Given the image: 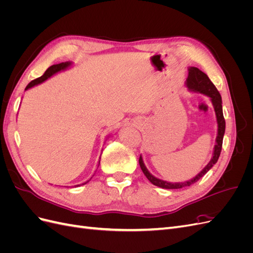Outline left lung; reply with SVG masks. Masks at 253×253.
Instances as JSON below:
<instances>
[{
  "instance_id": "left-lung-1",
  "label": "left lung",
  "mask_w": 253,
  "mask_h": 253,
  "mask_svg": "<svg viewBox=\"0 0 253 253\" xmlns=\"http://www.w3.org/2000/svg\"><path fill=\"white\" fill-rule=\"evenodd\" d=\"M186 86L191 91H194V93H201V94H204L210 98V100H211L212 105L214 108V112H215V115H216V121H217V136L215 139L216 143H215V145H214L212 158L208 163V165H207L204 169L195 176V177L191 178L187 181H183V182H169V181L162 180V179L155 177L154 175H152L149 172L147 167L144 166L142 157L140 155L139 165H140V168H141L143 174L145 175V177H147L154 186L160 187L163 189H180L183 187H189L191 185H193V183L196 182L197 180H200L203 176L217 163L218 157L220 155L221 145H223V138H224V134H225L226 122H225L224 115H223L221 97H220V94L218 93L217 88L211 82L208 76L194 66H190L188 68V78L186 80Z\"/></svg>"
}]
</instances>
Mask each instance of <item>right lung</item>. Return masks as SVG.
<instances>
[{
	"instance_id": "add662e5",
	"label": "right lung",
	"mask_w": 253,
	"mask_h": 253,
	"mask_svg": "<svg viewBox=\"0 0 253 253\" xmlns=\"http://www.w3.org/2000/svg\"><path fill=\"white\" fill-rule=\"evenodd\" d=\"M72 65H73V63L70 62V61H68V62H62V63L53 64V65L49 66V67L47 68V70H46V72H45V73L41 76V77L37 78V79H35L34 81L30 82V83L28 84V85L26 86L25 90H27V89H29V88H32V87L38 85V84H40V83H42V82H44V81H46L48 78L51 77V76L56 75L57 73H60V72L67 70V68H70ZM99 164H100V160H99ZM87 181H88V180H87ZM87 181H85L84 183H81V185L75 186V187H79V186H82V185H85V183H86Z\"/></svg>"
}]
</instances>
